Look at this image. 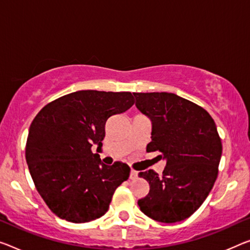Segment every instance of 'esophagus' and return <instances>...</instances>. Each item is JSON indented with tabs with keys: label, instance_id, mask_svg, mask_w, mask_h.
I'll list each match as a JSON object with an SVG mask.
<instances>
[{
	"label": "esophagus",
	"instance_id": "esophagus-1",
	"mask_svg": "<svg viewBox=\"0 0 250 250\" xmlns=\"http://www.w3.org/2000/svg\"><path fill=\"white\" fill-rule=\"evenodd\" d=\"M137 171H135V170H132L130 171V173H129V179H132V180H134V179H136L137 178Z\"/></svg>",
	"mask_w": 250,
	"mask_h": 250
}]
</instances>
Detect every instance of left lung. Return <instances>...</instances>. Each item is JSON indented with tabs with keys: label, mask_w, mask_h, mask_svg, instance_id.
<instances>
[{
	"label": "left lung",
	"mask_w": 250,
	"mask_h": 250,
	"mask_svg": "<svg viewBox=\"0 0 250 250\" xmlns=\"http://www.w3.org/2000/svg\"><path fill=\"white\" fill-rule=\"evenodd\" d=\"M133 94L138 110L152 122L146 151H159L167 160L162 175L138 173L149 192L137 203L153 220L182 221L200 208L217 180L222 144L216 123L202 107L175 94Z\"/></svg>",
	"instance_id": "1"
}]
</instances>
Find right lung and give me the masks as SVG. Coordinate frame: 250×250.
I'll return each instance as SVG.
<instances>
[{"label": "right lung", "mask_w": 250, "mask_h": 250, "mask_svg": "<svg viewBox=\"0 0 250 250\" xmlns=\"http://www.w3.org/2000/svg\"><path fill=\"white\" fill-rule=\"evenodd\" d=\"M134 105L128 91L79 90L42 108L30 125L25 159L38 192L56 216L83 224L104 216L115 190L126 181V163L104 164L106 122Z\"/></svg>", "instance_id": "1"}]
</instances>
